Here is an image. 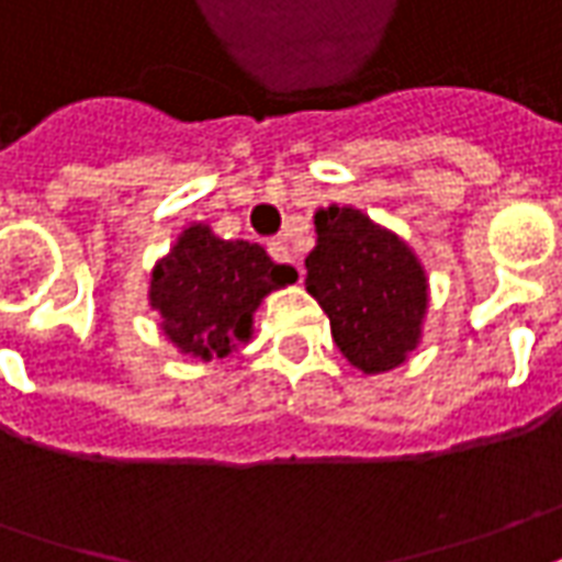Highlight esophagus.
<instances>
[{
  "label": "esophagus",
  "instance_id": "34e87169",
  "mask_svg": "<svg viewBox=\"0 0 562 562\" xmlns=\"http://www.w3.org/2000/svg\"><path fill=\"white\" fill-rule=\"evenodd\" d=\"M268 252H270V258L277 261V265H289V268H294V277H297V282L304 280V268H301V265L294 261L292 249L285 246V240H270Z\"/></svg>",
  "mask_w": 562,
  "mask_h": 562
}]
</instances>
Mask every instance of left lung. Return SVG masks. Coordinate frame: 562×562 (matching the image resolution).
Returning <instances> with one entry per match:
<instances>
[{
	"mask_svg": "<svg viewBox=\"0 0 562 562\" xmlns=\"http://www.w3.org/2000/svg\"><path fill=\"white\" fill-rule=\"evenodd\" d=\"M313 225L304 285L328 313L337 349L362 374L407 362L429 313V277L417 252L356 206H322Z\"/></svg>",
	"mask_w": 562,
	"mask_h": 562,
	"instance_id": "1",
	"label": "left lung"
}]
</instances>
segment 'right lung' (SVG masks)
<instances>
[{
	"label": "right lung",
	"instance_id": "1",
	"mask_svg": "<svg viewBox=\"0 0 562 562\" xmlns=\"http://www.w3.org/2000/svg\"><path fill=\"white\" fill-rule=\"evenodd\" d=\"M294 280V268L277 265L258 243L222 240L206 222H191L155 261L148 307L182 356L213 362L252 340L255 310Z\"/></svg>",
	"mask_w": 562,
	"mask_h": 562
}]
</instances>
